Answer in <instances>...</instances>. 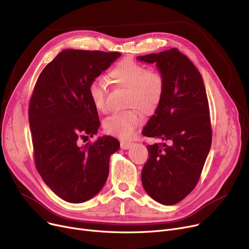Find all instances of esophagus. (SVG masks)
Here are the masks:
<instances>
[{
    "label": "esophagus",
    "instance_id": "esophagus-1",
    "mask_svg": "<svg viewBox=\"0 0 249 249\" xmlns=\"http://www.w3.org/2000/svg\"><path fill=\"white\" fill-rule=\"evenodd\" d=\"M120 146H121L122 149H129L130 147L132 146V143L131 142H126V141H121Z\"/></svg>",
    "mask_w": 249,
    "mask_h": 249
}]
</instances>
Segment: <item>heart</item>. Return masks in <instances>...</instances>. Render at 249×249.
<instances>
[{
  "label": "heart",
  "instance_id": "obj_1",
  "mask_svg": "<svg viewBox=\"0 0 249 249\" xmlns=\"http://www.w3.org/2000/svg\"><path fill=\"white\" fill-rule=\"evenodd\" d=\"M112 83L128 89L127 106L129 110L116 112L104 121V130L108 134L121 139L131 138L143 122V113L153 114L159 109L165 90V78L159 71L148 69L133 59L125 58L109 71ZM89 94L94 106L102 113H107V89L100 77L94 78L89 86Z\"/></svg>",
  "mask_w": 249,
  "mask_h": 249
}]
</instances>
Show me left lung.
Returning <instances> with one entry per match:
<instances>
[{
    "instance_id": "1",
    "label": "left lung",
    "mask_w": 249,
    "mask_h": 249,
    "mask_svg": "<svg viewBox=\"0 0 249 249\" xmlns=\"http://www.w3.org/2000/svg\"><path fill=\"white\" fill-rule=\"evenodd\" d=\"M137 59L155 62L165 78L161 104L142 130L143 135L164 142L147 145L142 185L156 202L175 205L197 186L211 147L206 89L200 71L178 48Z\"/></svg>"
}]
</instances>
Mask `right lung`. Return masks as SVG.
Listing matches in <instances>:
<instances>
[{
    "instance_id": "obj_1",
    "label": "right lung",
    "mask_w": 249,
    "mask_h": 249,
    "mask_svg": "<svg viewBox=\"0 0 249 249\" xmlns=\"http://www.w3.org/2000/svg\"><path fill=\"white\" fill-rule=\"evenodd\" d=\"M119 56L116 51L62 50L34 87L28 114L35 165L50 190L69 203L86 202L101 191L110 156L120 147L111 136L80 145L100 127L89 86Z\"/></svg>"
}]
</instances>
